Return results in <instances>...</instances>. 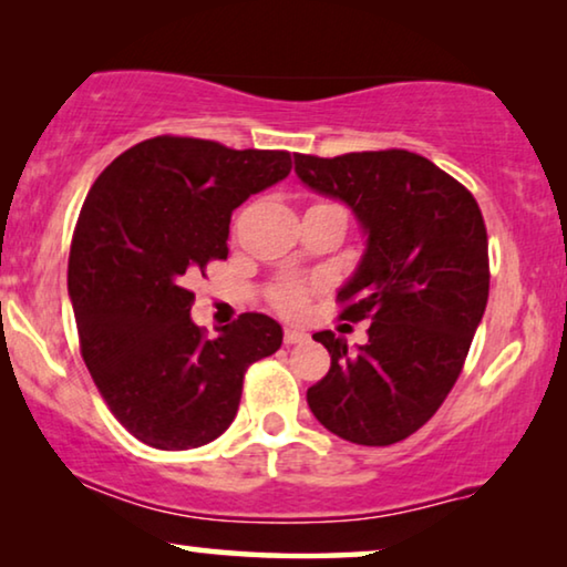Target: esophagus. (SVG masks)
Wrapping results in <instances>:
<instances>
[{"mask_svg":"<svg viewBox=\"0 0 567 567\" xmlns=\"http://www.w3.org/2000/svg\"><path fill=\"white\" fill-rule=\"evenodd\" d=\"M301 340H307V332L305 330H299V328H286L284 330V343L286 346L301 343Z\"/></svg>","mask_w":567,"mask_h":567,"instance_id":"34e87169","label":"esophagus"}]
</instances>
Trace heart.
<instances>
[{
	"instance_id": "b5f03b06",
	"label": "heart",
	"mask_w": 567,
	"mask_h": 567,
	"mask_svg": "<svg viewBox=\"0 0 567 567\" xmlns=\"http://www.w3.org/2000/svg\"><path fill=\"white\" fill-rule=\"evenodd\" d=\"M278 301H281L286 309H293L299 305V291L297 289H286L281 297H278Z\"/></svg>"
}]
</instances>
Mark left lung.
<instances>
[{"mask_svg":"<svg viewBox=\"0 0 567 567\" xmlns=\"http://www.w3.org/2000/svg\"><path fill=\"white\" fill-rule=\"evenodd\" d=\"M309 190L343 200L367 237L340 286L346 320L371 317L369 343L315 332L330 371L307 390L317 421L363 446H390L441 408L487 305V231L472 193L405 150L293 154Z\"/></svg>","mask_w":567,"mask_h":567,"instance_id":"left-lung-1","label":"left lung"}]
</instances>
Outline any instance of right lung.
<instances>
[{"label": "right lung", "mask_w": 567, "mask_h": 567, "mask_svg": "<svg viewBox=\"0 0 567 567\" xmlns=\"http://www.w3.org/2000/svg\"><path fill=\"white\" fill-rule=\"evenodd\" d=\"M289 173V152L154 136L92 185L69 252V299L100 394L146 446L183 452L219 439L247 367L281 348V324L258 312L206 338L185 284L227 258L231 212Z\"/></svg>", "instance_id": "obj_1"}]
</instances>
